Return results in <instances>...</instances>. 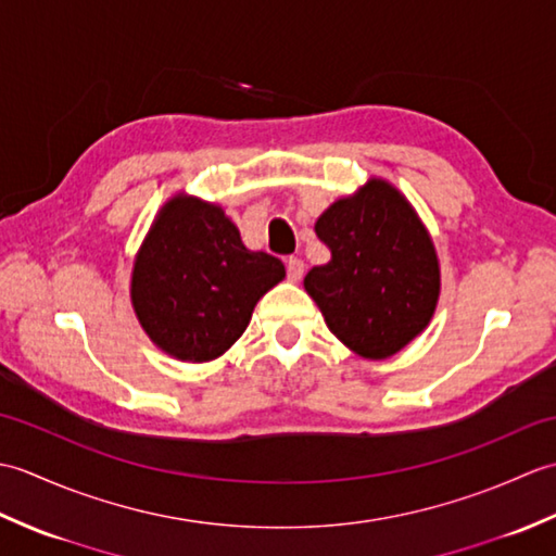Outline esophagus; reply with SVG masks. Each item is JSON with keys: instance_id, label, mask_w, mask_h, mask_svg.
<instances>
[{"instance_id": "obj_1", "label": "esophagus", "mask_w": 556, "mask_h": 556, "mask_svg": "<svg viewBox=\"0 0 556 556\" xmlns=\"http://www.w3.org/2000/svg\"><path fill=\"white\" fill-rule=\"evenodd\" d=\"M303 271H305V265H303L301 257H289L287 260V275H289L291 281H301Z\"/></svg>"}]
</instances>
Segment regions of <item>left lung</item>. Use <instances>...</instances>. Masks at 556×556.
Segmentation results:
<instances>
[{"label": "left lung", "mask_w": 556, "mask_h": 556, "mask_svg": "<svg viewBox=\"0 0 556 556\" xmlns=\"http://www.w3.org/2000/svg\"><path fill=\"white\" fill-rule=\"evenodd\" d=\"M332 260L303 279L341 344L368 361L392 358L430 325L442 275L432 236L394 184L370 176L315 222Z\"/></svg>", "instance_id": "8db88e82"}]
</instances>
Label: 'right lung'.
Masks as SVG:
<instances>
[{"instance_id":"right-lung-1","label":"right lung","mask_w":556,"mask_h":556,"mask_svg":"<svg viewBox=\"0 0 556 556\" xmlns=\"http://www.w3.org/2000/svg\"><path fill=\"white\" fill-rule=\"evenodd\" d=\"M287 277L281 260L248 251L222 205L176 193L157 212L131 271V305L143 332L184 363L219 358L265 293Z\"/></svg>"}]
</instances>
